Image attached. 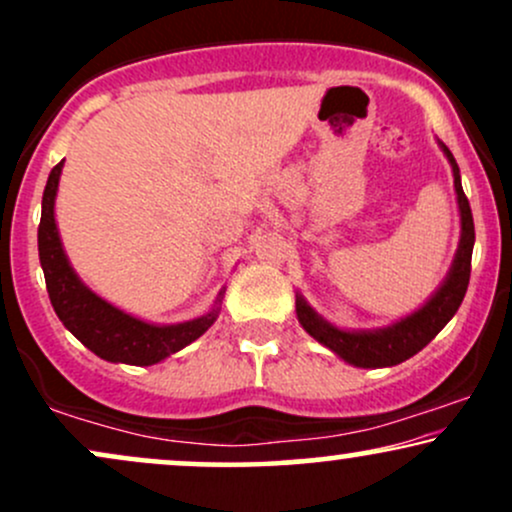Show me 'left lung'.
Returning <instances> with one entry per match:
<instances>
[{
    "label": "left lung",
    "instance_id": "8db88e82",
    "mask_svg": "<svg viewBox=\"0 0 512 512\" xmlns=\"http://www.w3.org/2000/svg\"><path fill=\"white\" fill-rule=\"evenodd\" d=\"M440 151L448 158L452 168V182H455L457 211H460V243L452 257V264L440 281L438 289L426 298L414 313L399 317L385 327L375 330H349L337 327L334 322L322 317L317 310L305 301L301 291H296V317L301 327L315 342L330 349L334 356L356 368H390L419 354L436 334L452 320V315L460 308L464 293H467L469 272H472V250H474V219L469 209L467 197L462 192L460 168L455 156L443 142H438Z\"/></svg>",
    "mask_w": 512,
    "mask_h": 512
}]
</instances>
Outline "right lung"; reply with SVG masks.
Masks as SVG:
<instances>
[{
  "label": "right lung",
  "instance_id": "1",
  "mask_svg": "<svg viewBox=\"0 0 512 512\" xmlns=\"http://www.w3.org/2000/svg\"><path fill=\"white\" fill-rule=\"evenodd\" d=\"M62 168L64 161L52 168L43 192V214L38 226L40 267L48 284L50 303L62 325L103 361L127 363V366H154L202 337L221 313L226 286L204 315L173 325H158L105 301L74 272L55 219Z\"/></svg>",
  "mask_w": 512,
  "mask_h": 512
}]
</instances>
